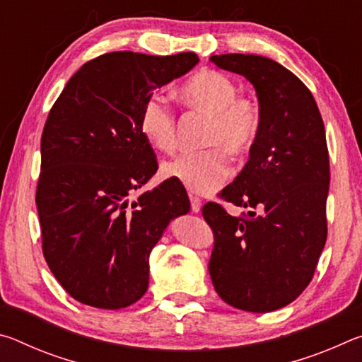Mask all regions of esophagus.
<instances>
[{
	"instance_id": "esophagus-1",
	"label": "esophagus",
	"mask_w": 362,
	"mask_h": 362,
	"mask_svg": "<svg viewBox=\"0 0 362 362\" xmlns=\"http://www.w3.org/2000/svg\"><path fill=\"white\" fill-rule=\"evenodd\" d=\"M189 203H192V211L194 214H198L201 211V206H203V201H201V198H198V196L194 194H189Z\"/></svg>"
}]
</instances>
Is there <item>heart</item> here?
<instances>
[{
  "mask_svg": "<svg viewBox=\"0 0 362 362\" xmlns=\"http://www.w3.org/2000/svg\"><path fill=\"white\" fill-rule=\"evenodd\" d=\"M179 94L187 107L211 115L212 121L204 137V144L211 148L182 153L163 164V174L179 180L192 193H212L231 174L230 158L223 148L235 156L254 148L262 129L260 107L249 97H241L236 83L216 70L196 73L182 86ZM139 131L153 148L174 151L177 121L161 94L146 97L140 108Z\"/></svg>",
  "mask_w": 362,
  "mask_h": 362,
  "instance_id": "b5f03b06",
  "label": "heart"
}]
</instances>
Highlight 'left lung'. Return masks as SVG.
<instances>
[{
  "label": "left lung",
  "instance_id": "1",
  "mask_svg": "<svg viewBox=\"0 0 362 362\" xmlns=\"http://www.w3.org/2000/svg\"><path fill=\"white\" fill-rule=\"evenodd\" d=\"M209 60L246 78L262 112L249 161L220 194L249 207L247 217H233L216 203L203 207L216 238L209 273L223 302L268 313L305 291L326 244L330 175L324 122L310 89L274 60L252 54Z\"/></svg>",
  "mask_w": 362,
  "mask_h": 362
}]
</instances>
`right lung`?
<instances>
[{"label": "right lung", "mask_w": 362, "mask_h": 362, "mask_svg": "<svg viewBox=\"0 0 362 362\" xmlns=\"http://www.w3.org/2000/svg\"><path fill=\"white\" fill-rule=\"evenodd\" d=\"M199 62L194 52H110L84 64L49 112L36 207L42 254L60 286L84 305L126 308L148 289L150 252L189 212L169 179L131 199L158 170L139 115L156 88Z\"/></svg>", "instance_id": "add662e5"}]
</instances>
